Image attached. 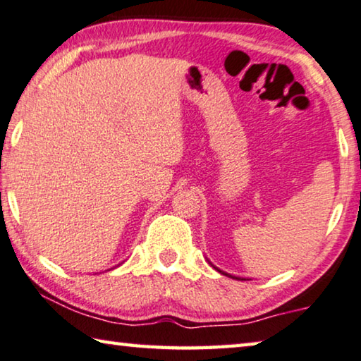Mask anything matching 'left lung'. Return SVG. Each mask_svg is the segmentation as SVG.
<instances>
[{
    "instance_id": "left-lung-1",
    "label": "left lung",
    "mask_w": 361,
    "mask_h": 361,
    "mask_svg": "<svg viewBox=\"0 0 361 361\" xmlns=\"http://www.w3.org/2000/svg\"><path fill=\"white\" fill-rule=\"evenodd\" d=\"M218 271H219V269H218ZM219 273H221V274H224V276H229L227 273H223V271H219ZM229 277H232V276H229ZM234 279H240V277H234ZM242 281H245V279H242Z\"/></svg>"
}]
</instances>
